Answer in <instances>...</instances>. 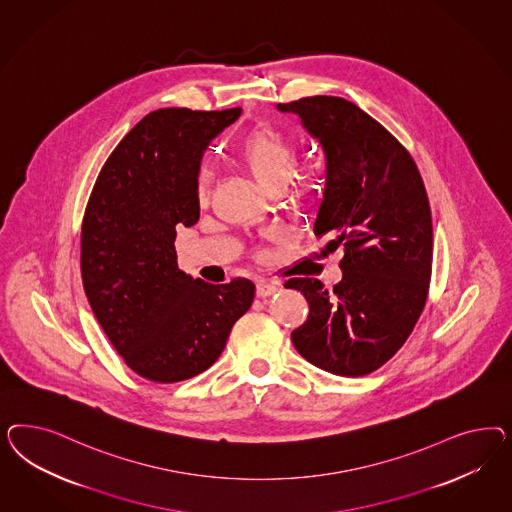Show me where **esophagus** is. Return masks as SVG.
<instances>
[{"label": "esophagus", "instance_id": "34e87169", "mask_svg": "<svg viewBox=\"0 0 512 512\" xmlns=\"http://www.w3.org/2000/svg\"><path fill=\"white\" fill-rule=\"evenodd\" d=\"M278 291V285L276 283H270V281H257V296L264 298V296L274 295Z\"/></svg>", "mask_w": 512, "mask_h": 512}]
</instances>
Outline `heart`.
<instances>
[{
  "label": "heart",
  "instance_id": "heart-1",
  "mask_svg": "<svg viewBox=\"0 0 512 512\" xmlns=\"http://www.w3.org/2000/svg\"><path fill=\"white\" fill-rule=\"evenodd\" d=\"M236 157L259 186L268 193H281L295 172L296 140L276 125H257L238 142ZM289 186L291 199L298 201L306 197L311 184L308 178H304L291 182ZM197 193L199 201L208 199V176L204 172L199 176Z\"/></svg>",
  "mask_w": 512,
  "mask_h": 512
}]
</instances>
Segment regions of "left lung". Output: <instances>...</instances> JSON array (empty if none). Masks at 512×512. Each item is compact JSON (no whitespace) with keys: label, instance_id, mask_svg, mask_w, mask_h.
<instances>
[{"label":"left lung","instance_id":"8db88e82","mask_svg":"<svg viewBox=\"0 0 512 512\" xmlns=\"http://www.w3.org/2000/svg\"><path fill=\"white\" fill-rule=\"evenodd\" d=\"M278 110L298 114L325 150L313 233L343 249L334 289L313 278L285 283L310 304L291 340L325 372L368 375L396 355L426 304L434 251L426 187L409 152L355 103L313 95Z\"/></svg>","mask_w":512,"mask_h":512}]
</instances>
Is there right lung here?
<instances>
[{"instance_id":"obj_1","label":"right lung","mask_w":512,"mask_h":512,"mask_svg":"<svg viewBox=\"0 0 512 512\" xmlns=\"http://www.w3.org/2000/svg\"><path fill=\"white\" fill-rule=\"evenodd\" d=\"M242 109H159L109 155L82 219L80 270L93 313L125 364L154 383L208 370L255 285H212L176 263V225L199 221V169L210 140Z\"/></svg>"}]
</instances>
